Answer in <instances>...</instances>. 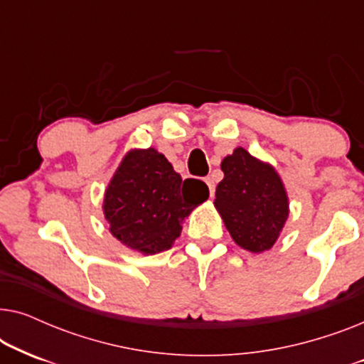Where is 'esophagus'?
<instances>
[{
  "mask_svg": "<svg viewBox=\"0 0 364 364\" xmlns=\"http://www.w3.org/2000/svg\"><path fill=\"white\" fill-rule=\"evenodd\" d=\"M205 183L208 186V191H210V197H213V192H215V181H213L212 177H207Z\"/></svg>",
  "mask_w": 364,
  "mask_h": 364,
  "instance_id": "34e87169",
  "label": "esophagus"
}]
</instances>
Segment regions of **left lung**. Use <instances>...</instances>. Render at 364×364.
<instances>
[{"label": "left lung", "mask_w": 364, "mask_h": 364, "mask_svg": "<svg viewBox=\"0 0 364 364\" xmlns=\"http://www.w3.org/2000/svg\"><path fill=\"white\" fill-rule=\"evenodd\" d=\"M215 207L237 245L260 253L275 245L288 217V197L275 168L238 147L220 164Z\"/></svg>", "instance_id": "1"}]
</instances>
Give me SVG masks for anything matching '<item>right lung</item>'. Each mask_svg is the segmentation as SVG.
Returning a JSON list of instances; mask_svg holds the SVG:
<instances>
[{
  "mask_svg": "<svg viewBox=\"0 0 364 364\" xmlns=\"http://www.w3.org/2000/svg\"><path fill=\"white\" fill-rule=\"evenodd\" d=\"M186 181L191 188L185 187ZM207 198L205 183L196 178L182 182L156 149L131 151L109 183L104 215L119 242L152 255L172 247L181 235L183 218Z\"/></svg>",
  "mask_w": 364,
  "mask_h": 364,
  "instance_id": "1",
  "label": "right lung"
}]
</instances>
